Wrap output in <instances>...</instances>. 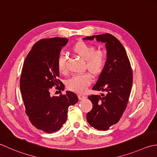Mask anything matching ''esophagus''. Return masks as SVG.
<instances>
[{
    "mask_svg": "<svg viewBox=\"0 0 157 157\" xmlns=\"http://www.w3.org/2000/svg\"><path fill=\"white\" fill-rule=\"evenodd\" d=\"M78 99H79L80 100H84V99H85L86 98H87V97H86L85 95H78Z\"/></svg>",
    "mask_w": 157,
    "mask_h": 157,
    "instance_id": "esophagus-1",
    "label": "esophagus"
}]
</instances>
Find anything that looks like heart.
Listing matches in <instances>:
<instances>
[{
  "label": "heart",
  "instance_id": "b5f03b06",
  "mask_svg": "<svg viewBox=\"0 0 157 157\" xmlns=\"http://www.w3.org/2000/svg\"><path fill=\"white\" fill-rule=\"evenodd\" d=\"M72 52L85 61V66L94 76L100 75L103 71L105 63V54L101 50L95 51V47L83 41L76 43L72 48ZM59 72H66V57L62 54L59 56L57 62ZM91 82V77L88 74L76 75L67 81V87L72 91L78 94L85 92Z\"/></svg>",
  "mask_w": 157,
  "mask_h": 157
}]
</instances>
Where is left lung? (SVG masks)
<instances>
[{
  "instance_id": "left-lung-1",
  "label": "left lung",
  "mask_w": 157,
  "mask_h": 157,
  "mask_svg": "<svg viewBox=\"0 0 157 157\" xmlns=\"http://www.w3.org/2000/svg\"><path fill=\"white\" fill-rule=\"evenodd\" d=\"M94 39L105 43L107 59L92 89L104 94L89 96L93 108L87 114V120L95 129L106 131L119 122L126 109L132 87L133 73L126 51L116 37L107 33L83 38Z\"/></svg>"
}]
</instances>
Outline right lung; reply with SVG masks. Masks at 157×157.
Segmentation results:
<instances>
[{
    "label": "right lung",
    "mask_w": 157,
    "mask_h": 157,
    "mask_svg": "<svg viewBox=\"0 0 157 157\" xmlns=\"http://www.w3.org/2000/svg\"><path fill=\"white\" fill-rule=\"evenodd\" d=\"M68 42L67 38L57 37L38 41L28 54L21 70L20 91L25 113L35 127L46 133L58 131L66 123L68 107L78 100L72 91H67L59 96L50 95V88L54 85L64 90V85L57 79L59 72L57 62Z\"/></svg>",
    "instance_id": "right-lung-1"
}]
</instances>
